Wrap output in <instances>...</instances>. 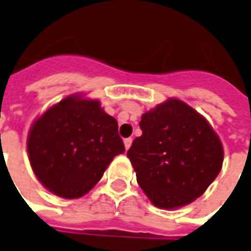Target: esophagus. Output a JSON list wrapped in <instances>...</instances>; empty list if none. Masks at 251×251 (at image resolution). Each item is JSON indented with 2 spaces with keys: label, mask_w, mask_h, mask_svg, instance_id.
<instances>
[{
  "label": "esophagus",
  "mask_w": 251,
  "mask_h": 251,
  "mask_svg": "<svg viewBox=\"0 0 251 251\" xmlns=\"http://www.w3.org/2000/svg\"><path fill=\"white\" fill-rule=\"evenodd\" d=\"M131 143H133V139L131 138H126L125 141H124V145H125V149L126 151L130 149V146H131Z\"/></svg>",
  "instance_id": "1"
}]
</instances>
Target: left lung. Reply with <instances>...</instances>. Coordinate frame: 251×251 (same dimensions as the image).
<instances>
[{
    "instance_id": "1",
    "label": "left lung",
    "mask_w": 251,
    "mask_h": 251,
    "mask_svg": "<svg viewBox=\"0 0 251 251\" xmlns=\"http://www.w3.org/2000/svg\"><path fill=\"white\" fill-rule=\"evenodd\" d=\"M142 135L127 151L137 181L153 206L175 210L207 190L222 171L224 149L210 122L178 99L142 114Z\"/></svg>"
}]
</instances>
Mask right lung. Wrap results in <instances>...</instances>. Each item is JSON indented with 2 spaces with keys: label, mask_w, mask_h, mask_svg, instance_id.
Wrapping results in <instances>:
<instances>
[{
  "label": "right lung",
  "mask_w": 251,
  "mask_h": 251,
  "mask_svg": "<svg viewBox=\"0 0 251 251\" xmlns=\"http://www.w3.org/2000/svg\"><path fill=\"white\" fill-rule=\"evenodd\" d=\"M33 173L57 197L86 195L114 156L125 152L118 124L98 99L73 94L33 121L27 138Z\"/></svg>",
  "instance_id": "obj_1"
}]
</instances>
